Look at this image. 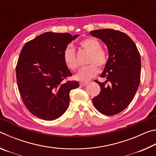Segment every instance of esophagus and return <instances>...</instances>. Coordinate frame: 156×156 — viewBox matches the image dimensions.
<instances>
[{
    "label": "esophagus",
    "mask_w": 156,
    "mask_h": 156,
    "mask_svg": "<svg viewBox=\"0 0 156 156\" xmlns=\"http://www.w3.org/2000/svg\"><path fill=\"white\" fill-rule=\"evenodd\" d=\"M87 84V83H84V82H80V85L81 87H84V86H86Z\"/></svg>",
    "instance_id": "obj_1"
}]
</instances>
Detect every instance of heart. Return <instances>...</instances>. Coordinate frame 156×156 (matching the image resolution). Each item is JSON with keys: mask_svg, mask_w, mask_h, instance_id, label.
I'll use <instances>...</instances> for the list:
<instances>
[{"mask_svg": "<svg viewBox=\"0 0 156 156\" xmlns=\"http://www.w3.org/2000/svg\"><path fill=\"white\" fill-rule=\"evenodd\" d=\"M80 44L84 49L91 53L89 56V65L81 68L75 75L77 80L87 82L93 78L98 73V67H103L107 64L108 56L107 52L101 48V44L98 41L93 38H87L81 41ZM63 59L67 67L70 70L74 71L78 67V62L76 58L75 50L72 47L68 46L63 54Z\"/></svg>", "mask_w": 156, "mask_h": 156, "instance_id": "1", "label": "heart"}]
</instances>
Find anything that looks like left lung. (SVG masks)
Segmentation results:
<instances>
[{
	"mask_svg": "<svg viewBox=\"0 0 156 156\" xmlns=\"http://www.w3.org/2000/svg\"><path fill=\"white\" fill-rule=\"evenodd\" d=\"M90 34L103 42L109 52L100 75L107 80L105 83L96 81L101 90L93 98L94 105L105 115L117 114L128 107L138 90L141 71L140 53L130 37L122 31L102 29L91 31Z\"/></svg>",
	"mask_w": 156,
	"mask_h": 156,
	"instance_id": "obj_1",
	"label": "left lung"
}]
</instances>
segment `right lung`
<instances>
[{"label": "right lung", "mask_w": 156, "mask_h": 156, "mask_svg": "<svg viewBox=\"0 0 156 156\" xmlns=\"http://www.w3.org/2000/svg\"><path fill=\"white\" fill-rule=\"evenodd\" d=\"M78 36L45 32L26 43L21 50L16 68L18 90L25 107L37 118L54 120L67 111L69 92L79 83L64 81L72 75L63 54Z\"/></svg>", "instance_id": "right-lung-1"}]
</instances>
